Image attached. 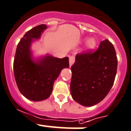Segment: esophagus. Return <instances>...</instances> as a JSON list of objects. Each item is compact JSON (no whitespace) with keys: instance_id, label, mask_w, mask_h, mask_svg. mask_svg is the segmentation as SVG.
<instances>
[{"instance_id":"obj_1","label":"esophagus","mask_w":131,"mask_h":131,"mask_svg":"<svg viewBox=\"0 0 131 131\" xmlns=\"http://www.w3.org/2000/svg\"><path fill=\"white\" fill-rule=\"evenodd\" d=\"M75 62V58L74 56H71L69 58V67H71V66Z\"/></svg>"}]
</instances>
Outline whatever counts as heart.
I'll list each match as a JSON object with an SVG mask.
<instances>
[{
  "mask_svg": "<svg viewBox=\"0 0 131 131\" xmlns=\"http://www.w3.org/2000/svg\"><path fill=\"white\" fill-rule=\"evenodd\" d=\"M82 40L83 41L86 40L85 42V50L86 51H92V50L94 49L97 45L96 40L93 37H91L88 39L86 38H84Z\"/></svg>",
  "mask_w": 131,
  "mask_h": 131,
  "instance_id": "obj_1",
  "label": "heart"
}]
</instances>
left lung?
I'll use <instances>...</instances> for the list:
<instances>
[{
  "label": "left lung",
  "instance_id": "left-lung-1",
  "mask_svg": "<svg viewBox=\"0 0 131 131\" xmlns=\"http://www.w3.org/2000/svg\"><path fill=\"white\" fill-rule=\"evenodd\" d=\"M117 67L115 50L108 40L96 51L78 54L71 67V94L78 103L92 106L105 97L114 82Z\"/></svg>",
  "mask_w": 131,
  "mask_h": 131
}]
</instances>
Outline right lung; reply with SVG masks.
<instances>
[{
	"mask_svg": "<svg viewBox=\"0 0 131 131\" xmlns=\"http://www.w3.org/2000/svg\"><path fill=\"white\" fill-rule=\"evenodd\" d=\"M46 25L36 26L28 31L16 48L14 73L22 95L29 100H45L51 95L53 83L61 71L69 68V58H58L49 54L35 58L31 50L33 42L40 39L47 29Z\"/></svg>",
	"mask_w": 131,
	"mask_h": 131,
	"instance_id": "obj_1",
	"label": "right lung"
}]
</instances>
